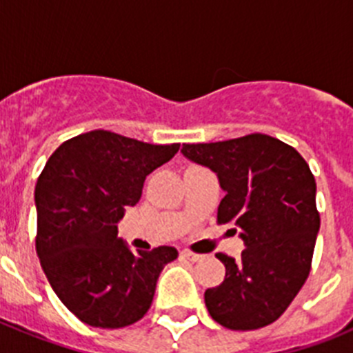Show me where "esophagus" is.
Segmentation results:
<instances>
[{"label":"esophagus","instance_id":"esophagus-1","mask_svg":"<svg viewBox=\"0 0 353 353\" xmlns=\"http://www.w3.org/2000/svg\"><path fill=\"white\" fill-rule=\"evenodd\" d=\"M182 256L187 258L189 261H199L203 258V254H198V252H192L189 249H185V251H182Z\"/></svg>","mask_w":353,"mask_h":353}]
</instances>
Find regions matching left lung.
<instances>
[{
    "instance_id": "obj_1",
    "label": "left lung",
    "mask_w": 353,
    "mask_h": 353,
    "mask_svg": "<svg viewBox=\"0 0 353 353\" xmlns=\"http://www.w3.org/2000/svg\"><path fill=\"white\" fill-rule=\"evenodd\" d=\"M187 159L219 176L224 198L217 224L240 228V258L217 252L226 267L219 286L205 292L215 322L232 330H254L276 322L310 276L320 230L316 182L293 146L248 134L217 143H185Z\"/></svg>"
}]
</instances>
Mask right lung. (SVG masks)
<instances>
[{
  "mask_svg": "<svg viewBox=\"0 0 353 353\" xmlns=\"http://www.w3.org/2000/svg\"><path fill=\"white\" fill-rule=\"evenodd\" d=\"M180 145H150L111 130H90L56 148L35 187V248L54 293L81 322L120 329L141 320L154 301L170 245L134 252L118 236L125 207L145 179Z\"/></svg>",
  "mask_w": 353,
  "mask_h": 353,
  "instance_id": "right-lung-1",
  "label": "right lung"
}]
</instances>
